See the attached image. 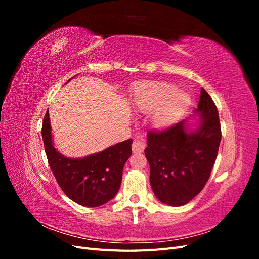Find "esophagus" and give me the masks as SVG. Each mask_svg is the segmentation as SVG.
Returning a JSON list of instances; mask_svg holds the SVG:
<instances>
[{
	"label": "esophagus",
	"instance_id": "1",
	"mask_svg": "<svg viewBox=\"0 0 259 259\" xmlns=\"http://www.w3.org/2000/svg\"><path fill=\"white\" fill-rule=\"evenodd\" d=\"M146 148V144H145V140L142 139L140 137H137L134 143L132 145V149H133V152L134 153H138V152H143Z\"/></svg>",
	"mask_w": 259,
	"mask_h": 259
}]
</instances>
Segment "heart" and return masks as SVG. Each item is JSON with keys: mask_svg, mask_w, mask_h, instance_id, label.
Masks as SVG:
<instances>
[{"mask_svg": "<svg viewBox=\"0 0 259 259\" xmlns=\"http://www.w3.org/2000/svg\"><path fill=\"white\" fill-rule=\"evenodd\" d=\"M137 111L150 113L156 130H166L182 117L191 105V97L185 91L166 82H145L137 85L133 94Z\"/></svg>", "mask_w": 259, "mask_h": 259, "instance_id": "b5f03b06", "label": "heart"}]
</instances>
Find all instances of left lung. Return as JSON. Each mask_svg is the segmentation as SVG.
I'll return each instance as SVG.
<instances>
[{
	"label": "left lung",
	"mask_w": 259,
	"mask_h": 259,
	"mask_svg": "<svg viewBox=\"0 0 259 259\" xmlns=\"http://www.w3.org/2000/svg\"><path fill=\"white\" fill-rule=\"evenodd\" d=\"M197 115L198 123L192 127L190 121ZM221 139L217 108L202 88L193 114L166 131L147 134L145 155L156 199L182 206L198 195L209 178Z\"/></svg>",
	"instance_id": "1"
}]
</instances>
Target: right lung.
<instances>
[{
    "label": "right lung",
    "mask_w": 259,
    "mask_h": 259,
    "mask_svg": "<svg viewBox=\"0 0 259 259\" xmlns=\"http://www.w3.org/2000/svg\"><path fill=\"white\" fill-rule=\"evenodd\" d=\"M42 137L50 167L68 198L82 206L97 207L115 197L124 164L132 154V139L84 158H68L55 148L49 110L43 120Z\"/></svg>",
    "instance_id": "right-lung-1"
}]
</instances>
